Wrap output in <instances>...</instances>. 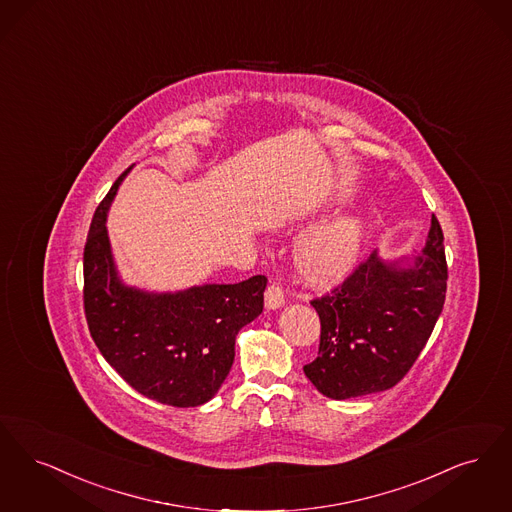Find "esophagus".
I'll return each instance as SVG.
<instances>
[{"label": "esophagus", "instance_id": "esophagus-1", "mask_svg": "<svg viewBox=\"0 0 512 512\" xmlns=\"http://www.w3.org/2000/svg\"><path fill=\"white\" fill-rule=\"evenodd\" d=\"M267 310H279L285 304V294L279 285H269L264 292Z\"/></svg>", "mask_w": 512, "mask_h": 512}]
</instances>
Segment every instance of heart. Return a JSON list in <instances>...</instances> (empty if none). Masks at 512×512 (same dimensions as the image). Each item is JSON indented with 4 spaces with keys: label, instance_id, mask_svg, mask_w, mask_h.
Masks as SVG:
<instances>
[{
    "label": "heart",
    "instance_id": "b5f03b06",
    "mask_svg": "<svg viewBox=\"0 0 512 512\" xmlns=\"http://www.w3.org/2000/svg\"><path fill=\"white\" fill-rule=\"evenodd\" d=\"M369 225L357 214H340L308 229L294 245L292 264L310 287L331 289L346 281L363 254Z\"/></svg>",
    "mask_w": 512,
    "mask_h": 512
}]
</instances>
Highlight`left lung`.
<instances>
[{
    "label": "left lung",
    "mask_w": 512,
    "mask_h": 512,
    "mask_svg": "<svg viewBox=\"0 0 512 512\" xmlns=\"http://www.w3.org/2000/svg\"><path fill=\"white\" fill-rule=\"evenodd\" d=\"M445 289L444 233L432 216L419 254L384 260L375 250L333 294L313 300L321 342L306 377L331 400L396 386L434 331Z\"/></svg>",
    "instance_id": "8db88e82"
}]
</instances>
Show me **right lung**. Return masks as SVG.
<instances>
[{
    "label": "right lung",
    "instance_id": "right-lung-1",
    "mask_svg": "<svg viewBox=\"0 0 512 512\" xmlns=\"http://www.w3.org/2000/svg\"><path fill=\"white\" fill-rule=\"evenodd\" d=\"M126 170L97 206L84 248L89 333L112 369L139 394L197 407L220 390L235 359V338L264 310L267 279L199 285L176 292L130 287L112 256L107 214Z\"/></svg>",
    "mask_w": 512,
    "mask_h": 512
}]
</instances>
